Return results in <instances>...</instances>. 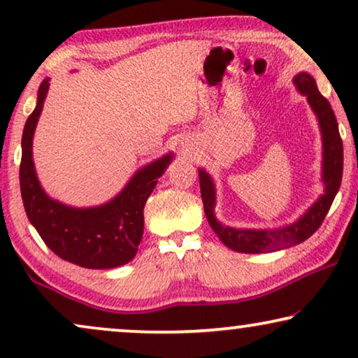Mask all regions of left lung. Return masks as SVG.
<instances>
[{
  "label": "left lung",
  "instance_id": "8db88e82",
  "mask_svg": "<svg viewBox=\"0 0 358 358\" xmlns=\"http://www.w3.org/2000/svg\"><path fill=\"white\" fill-rule=\"evenodd\" d=\"M293 83H295L296 90L303 96H306L311 109L317 117V122H320L322 135V182L326 185L324 194L317 199V202L313 203V207L298 222L288 224V227L280 229H236L224 227L215 218V185L212 178L203 169H199L200 194H202L208 224L220 238V241L236 252H273L303 243L324 222L337 190L341 187L342 169H344V148H342V138L334 110H332L329 101L317 90L315 78L308 73H298Z\"/></svg>",
  "mask_w": 358,
  "mask_h": 358
}]
</instances>
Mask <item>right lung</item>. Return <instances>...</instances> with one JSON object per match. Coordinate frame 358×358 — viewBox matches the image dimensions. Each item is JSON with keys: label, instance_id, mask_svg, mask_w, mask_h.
Instances as JSON below:
<instances>
[{"label": "right lung", "instance_id": "obj_1", "mask_svg": "<svg viewBox=\"0 0 358 358\" xmlns=\"http://www.w3.org/2000/svg\"><path fill=\"white\" fill-rule=\"evenodd\" d=\"M48 91L43 80L36 109L24 125L19 166L22 203L29 222L43 243L65 261L86 268H114L130 262L143 236V208L173 155L141 168L124 190L99 207L75 208L48 197L41 187L32 161V138Z\"/></svg>", "mask_w": 358, "mask_h": 358}]
</instances>
